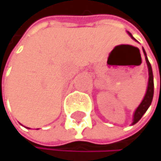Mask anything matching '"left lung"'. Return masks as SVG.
<instances>
[{"mask_svg": "<svg viewBox=\"0 0 161 161\" xmlns=\"http://www.w3.org/2000/svg\"><path fill=\"white\" fill-rule=\"evenodd\" d=\"M127 34L130 36V37L134 40H136L132 35L127 32ZM143 53L145 55V60H146V63H147V66H148V72H149V80H148V87H147V91H146V94H145V97L144 98L142 99L141 103L139 104V106L136 108V110L134 111V114H133V120H132V124L131 125H135L136 123L139 122V120L142 118V116H143L146 111L148 110V108L150 107V105L153 101V69H152V66H151V64L147 58V54L143 48Z\"/></svg>", "mask_w": 161, "mask_h": 161, "instance_id": "1", "label": "left lung"}]
</instances>
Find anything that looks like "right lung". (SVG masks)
I'll use <instances>...</instances> for the list:
<instances>
[{
	"mask_svg": "<svg viewBox=\"0 0 161 161\" xmlns=\"http://www.w3.org/2000/svg\"><path fill=\"white\" fill-rule=\"evenodd\" d=\"M28 128H29V127H28Z\"/></svg>",
	"mask_w": 161,
	"mask_h": 161,
	"instance_id": "obj_1",
	"label": "right lung"
}]
</instances>
